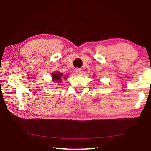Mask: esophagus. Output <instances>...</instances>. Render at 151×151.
Listing matches in <instances>:
<instances>
[{
    "instance_id": "obj_1",
    "label": "esophagus",
    "mask_w": 151,
    "mask_h": 151,
    "mask_svg": "<svg viewBox=\"0 0 151 151\" xmlns=\"http://www.w3.org/2000/svg\"><path fill=\"white\" fill-rule=\"evenodd\" d=\"M76 72L77 74H78V75L81 74V70L80 69V68H76Z\"/></svg>"
}]
</instances>
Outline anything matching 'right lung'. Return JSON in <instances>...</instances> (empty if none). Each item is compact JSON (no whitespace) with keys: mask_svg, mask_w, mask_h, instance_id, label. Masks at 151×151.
Here are the masks:
<instances>
[{"mask_svg":"<svg viewBox=\"0 0 151 151\" xmlns=\"http://www.w3.org/2000/svg\"><path fill=\"white\" fill-rule=\"evenodd\" d=\"M52 77L53 79V81H54L55 83H61L62 82L61 81V77L63 76V73H60L59 72H55V73H53L52 74ZM65 79H66V78L65 77Z\"/></svg>","mask_w":151,"mask_h":151,"instance_id":"add662e5","label":"right lung"}]
</instances>
